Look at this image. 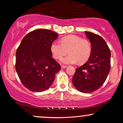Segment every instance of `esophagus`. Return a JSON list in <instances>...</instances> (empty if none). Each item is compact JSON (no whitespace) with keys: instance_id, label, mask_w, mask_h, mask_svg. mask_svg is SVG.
<instances>
[{"instance_id":"esophagus-1","label":"esophagus","mask_w":123,"mask_h":123,"mask_svg":"<svg viewBox=\"0 0 123 123\" xmlns=\"http://www.w3.org/2000/svg\"><path fill=\"white\" fill-rule=\"evenodd\" d=\"M67 65H61V68L62 69H64V68H67Z\"/></svg>"}]
</instances>
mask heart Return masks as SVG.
<instances>
[{
  "mask_svg": "<svg viewBox=\"0 0 123 123\" xmlns=\"http://www.w3.org/2000/svg\"><path fill=\"white\" fill-rule=\"evenodd\" d=\"M50 49L54 58L56 59H61L68 51L69 54L61 59V62L64 64H75L78 62L83 63L88 59L91 53L89 41L74 35L63 37L61 43L53 42Z\"/></svg>",
  "mask_w": 123,
  "mask_h": 123,
  "instance_id": "heart-1",
  "label": "heart"
}]
</instances>
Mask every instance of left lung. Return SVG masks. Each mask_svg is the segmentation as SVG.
<instances>
[{
    "label": "left lung",
    "mask_w": 123,
    "mask_h": 123,
    "mask_svg": "<svg viewBox=\"0 0 123 123\" xmlns=\"http://www.w3.org/2000/svg\"><path fill=\"white\" fill-rule=\"evenodd\" d=\"M91 44V53L88 61L76 69L72 79L77 90L91 93L98 90L106 80L110 70L111 53L106 43L100 36L85 31Z\"/></svg>",
    "instance_id": "8db88e82"
}]
</instances>
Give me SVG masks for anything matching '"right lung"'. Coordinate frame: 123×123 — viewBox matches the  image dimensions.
<instances>
[{
  "label": "right lung",
  "mask_w": 123,
  "mask_h": 123,
  "mask_svg": "<svg viewBox=\"0 0 123 123\" xmlns=\"http://www.w3.org/2000/svg\"><path fill=\"white\" fill-rule=\"evenodd\" d=\"M58 37V35L50 30H36L24 37L17 50L16 72L21 83L31 91L48 90L60 70L50 49Z\"/></svg>",
  "instance_id": "right-lung-1"
}]
</instances>
